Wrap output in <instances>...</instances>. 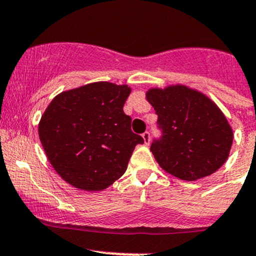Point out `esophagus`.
<instances>
[{
  "mask_svg": "<svg viewBox=\"0 0 256 256\" xmlns=\"http://www.w3.org/2000/svg\"><path fill=\"white\" fill-rule=\"evenodd\" d=\"M142 137H143V141H144V144L148 146L150 143V134L148 132V131H146L144 134H142Z\"/></svg>",
  "mask_w": 256,
  "mask_h": 256,
  "instance_id": "34e87169",
  "label": "esophagus"
}]
</instances>
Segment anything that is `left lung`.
Instances as JSON below:
<instances>
[{"label": "left lung", "mask_w": 256, "mask_h": 256, "mask_svg": "<svg viewBox=\"0 0 256 256\" xmlns=\"http://www.w3.org/2000/svg\"><path fill=\"white\" fill-rule=\"evenodd\" d=\"M146 98L158 115L162 137L154 140L150 152L162 170L196 181L222 166L233 131L209 97L184 85H170L148 90Z\"/></svg>", "instance_id": "1"}]
</instances>
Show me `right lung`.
Listing matches in <instances>:
<instances>
[{"instance_id":"right-lung-1","label":"right lung","mask_w":256,"mask_h":256,"mask_svg":"<svg viewBox=\"0 0 256 256\" xmlns=\"http://www.w3.org/2000/svg\"><path fill=\"white\" fill-rule=\"evenodd\" d=\"M128 85L100 81L56 96L38 122V136L53 169L72 187L102 190L128 169L136 144L122 108Z\"/></svg>"}]
</instances>
